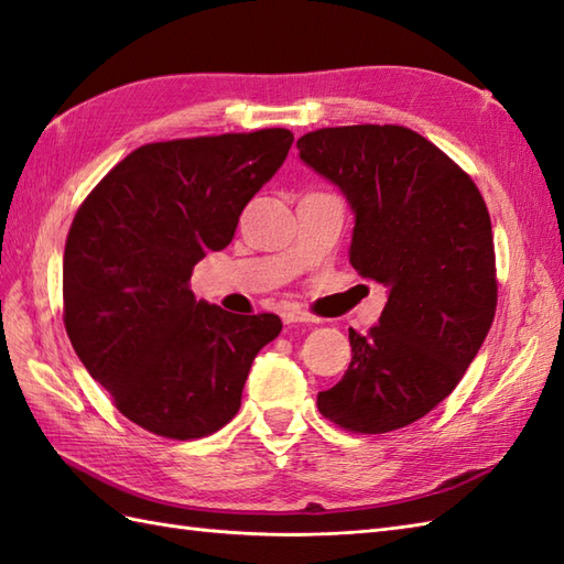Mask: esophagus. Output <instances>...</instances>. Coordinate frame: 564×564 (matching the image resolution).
I'll return each mask as SVG.
<instances>
[{"instance_id": "esophagus-1", "label": "esophagus", "mask_w": 564, "mask_h": 564, "mask_svg": "<svg viewBox=\"0 0 564 564\" xmlns=\"http://www.w3.org/2000/svg\"><path fill=\"white\" fill-rule=\"evenodd\" d=\"M281 317H283L285 325H301V322H315L313 315H307V313H303V310H295V307L293 310H285Z\"/></svg>"}]
</instances>
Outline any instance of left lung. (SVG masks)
<instances>
[{
	"instance_id": "left-lung-1",
	"label": "left lung",
	"mask_w": 564,
	"mask_h": 564,
	"mask_svg": "<svg viewBox=\"0 0 564 564\" xmlns=\"http://www.w3.org/2000/svg\"><path fill=\"white\" fill-rule=\"evenodd\" d=\"M297 150L349 200L351 267L388 285L378 325L349 329V370L317 406L341 429L388 434L448 398L492 327V223L473 178L410 128H322Z\"/></svg>"
}]
</instances>
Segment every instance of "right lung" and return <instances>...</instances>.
Listing matches in <instances>:
<instances>
[{
  "label": "right lung",
  "mask_w": 564,
  "mask_h": 564,
  "mask_svg": "<svg viewBox=\"0 0 564 564\" xmlns=\"http://www.w3.org/2000/svg\"><path fill=\"white\" fill-rule=\"evenodd\" d=\"M293 145L285 128L150 142L106 174L72 220L65 329L118 412L166 438H200L242 404L275 315H232L188 281L232 242L239 215Z\"/></svg>",
  "instance_id": "1"
}]
</instances>
